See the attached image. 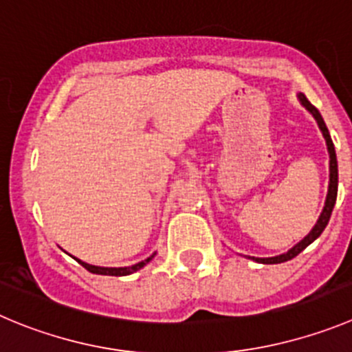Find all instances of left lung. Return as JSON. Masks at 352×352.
Wrapping results in <instances>:
<instances>
[{"mask_svg": "<svg viewBox=\"0 0 352 352\" xmlns=\"http://www.w3.org/2000/svg\"><path fill=\"white\" fill-rule=\"evenodd\" d=\"M297 98H298V102H300V106L305 107V111H307V113H309L311 116L316 120L318 128L321 130V133H323V137H324V142H327L328 156H330V180H328L327 199H324L323 210H321L316 224H314V228L311 229L309 234L305 236L304 239H300L297 245L292 246L290 250L285 252V254H281V255H276V257H248V258H252V261H255V262H261V264H281V262L292 261L294 257H297V255L300 254L302 250H305V248H307L311 243L316 241V239L320 238L321 232H323L324 228L328 226V221H330L331 212H333L335 201H337V187H339V168H337V154H335V147H333V142H331L330 131H328V128H327V124H324L323 118H321L320 111H318L316 107H314L313 104L307 100V98H305V95L304 94H297Z\"/></svg>", "mask_w": 352, "mask_h": 352, "instance_id": "1", "label": "left lung"}]
</instances>
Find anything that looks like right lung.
Returning <instances> with one entry per match:
<instances>
[{"label":"right lung","mask_w":352,"mask_h":352,"mask_svg":"<svg viewBox=\"0 0 352 352\" xmlns=\"http://www.w3.org/2000/svg\"><path fill=\"white\" fill-rule=\"evenodd\" d=\"M154 255H156V252H154V254L151 255V257H147L146 261L137 262V264L128 265V267H100V265L87 264V262L80 261V258H76V261L80 262V264L83 265V267L87 269V271L94 272V274H104V276H128V274H131V272H137V271H139V269H142L146 264H149V262L154 258Z\"/></svg>","instance_id":"right-lung-1"}]
</instances>
